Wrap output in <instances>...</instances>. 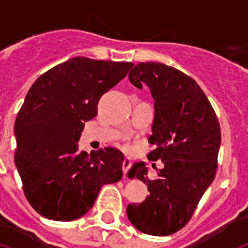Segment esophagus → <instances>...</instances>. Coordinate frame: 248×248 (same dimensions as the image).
Segmentation results:
<instances>
[{
  "instance_id": "obj_1",
  "label": "esophagus",
  "mask_w": 248,
  "mask_h": 248,
  "mask_svg": "<svg viewBox=\"0 0 248 248\" xmlns=\"http://www.w3.org/2000/svg\"><path fill=\"white\" fill-rule=\"evenodd\" d=\"M122 168H123V172H124V174H126V172L129 171V169L131 168V160L129 159V157H125V159H124Z\"/></svg>"
}]
</instances>
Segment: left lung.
<instances>
[{
    "label": "left lung",
    "mask_w": 248,
    "mask_h": 248,
    "mask_svg": "<svg viewBox=\"0 0 248 248\" xmlns=\"http://www.w3.org/2000/svg\"><path fill=\"white\" fill-rule=\"evenodd\" d=\"M137 88L146 84L154 98L155 117L148 157L160 159L156 179H149L143 161L129 175L146 184L149 196L130 203L126 214L139 231L168 236L189 222L217 170L221 131L209 99L192 78L163 63H138L129 73Z\"/></svg>",
    "instance_id": "1"
}]
</instances>
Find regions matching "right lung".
Listing matches in <instances>:
<instances>
[{
	"label": "right lung",
	"instance_id": "1",
	"mask_svg": "<svg viewBox=\"0 0 248 248\" xmlns=\"http://www.w3.org/2000/svg\"><path fill=\"white\" fill-rule=\"evenodd\" d=\"M130 62L74 57L43 73L28 91L15 122V163L31 206L43 217L73 221L93 207L102 186L123 176L118 149L78 150L84 123Z\"/></svg>",
	"mask_w": 248,
	"mask_h": 248
}]
</instances>
